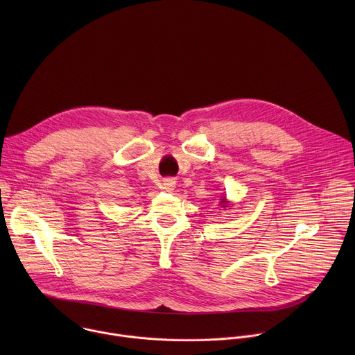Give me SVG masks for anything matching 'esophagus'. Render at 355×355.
Returning a JSON list of instances; mask_svg holds the SVG:
<instances>
[{
	"label": "esophagus",
	"mask_w": 355,
	"mask_h": 355,
	"mask_svg": "<svg viewBox=\"0 0 355 355\" xmlns=\"http://www.w3.org/2000/svg\"><path fill=\"white\" fill-rule=\"evenodd\" d=\"M163 185H164V189H166V191H173V189H174V187H175V181H173V180H170V178H168V180H166V181H164V184H163Z\"/></svg>",
	"instance_id": "esophagus-1"
}]
</instances>
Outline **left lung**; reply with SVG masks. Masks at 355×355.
<instances>
[{
	"mask_svg": "<svg viewBox=\"0 0 355 355\" xmlns=\"http://www.w3.org/2000/svg\"><path fill=\"white\" fill-rule=\"evenodd\" d=\"M223 202H225V200H223V199H222V204H223Z\"/></svg>",
	"mask_w": 355,
	"mask_h": 355,
	"instance_id": "8db88e82",
	"label": "left lung"
}]
</instances>
